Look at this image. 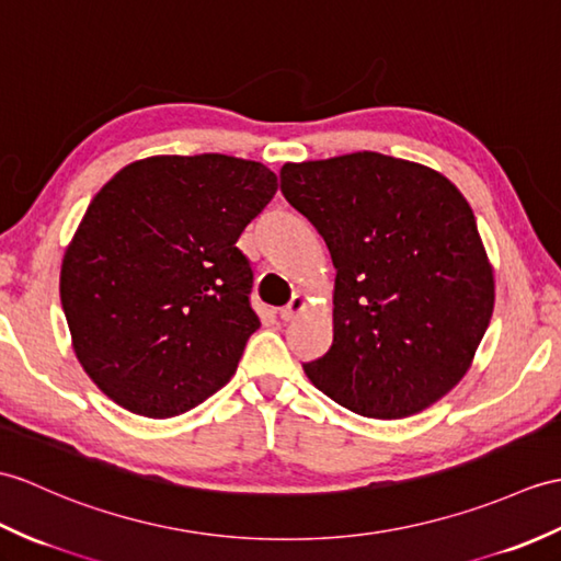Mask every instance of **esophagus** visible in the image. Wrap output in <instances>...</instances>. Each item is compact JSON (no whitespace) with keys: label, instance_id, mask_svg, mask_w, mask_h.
I'll return each mask as SVG.
<instances>
[{"label":"esophagus","instance_id":"esophagus-1","mask_svg":"<svg viewBox=\"0 0 561 561\" xmlns=\"http://www.w3.org/2000/svg\"><path fill=\"white\" fill-rule=\"evenodd\" d=\"M306 310V298L304 296H294L289 304H286L284 308H279V318L284 320V322H289V320H294L298 312H304Z\"/></svg>","mask_w":561,"mask_h":561}]
</instances>
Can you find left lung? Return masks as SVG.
Listing matches in <instances>:
<instances>
[{
  "instance_id": "1",
  "label": "left lung",
  "mask_w": 561,
  "mask_h": 561,
  "mask_svg": "<svg viewBox=\"0 0 561 561\" xmlns=\"http://www.w3.org/2000/svg\"><path fill=\"white\" fill-rule=\"evenodd\" d=\"M282 193L332 255L334 340L310 382L366 419L433 407L471 368L494 277L471 205L447 176L380 152L286 162Z\"/></svg>"
}]
</instances>
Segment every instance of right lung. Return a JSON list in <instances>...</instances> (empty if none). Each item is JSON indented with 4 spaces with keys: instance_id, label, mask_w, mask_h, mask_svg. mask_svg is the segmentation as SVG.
<instances>
[{
    "instance_id": "1",
    "label": "right lung",
    "mask_w": 561,
    "mask_h": 561,
    "mask_svg": "<svg viewBox=\"0 0 561 561\" xmlns=\"http://www.w3.org/2000/svg\"><path fill=\"white\" fill-rule=\"evenodd\" d=\"M275 193L265 164L217 152L138 160L100 188L59 294L76 358L112 401L172 419L231 380L260 328L237 241Z\"/></svg>"
}]
</instances>
